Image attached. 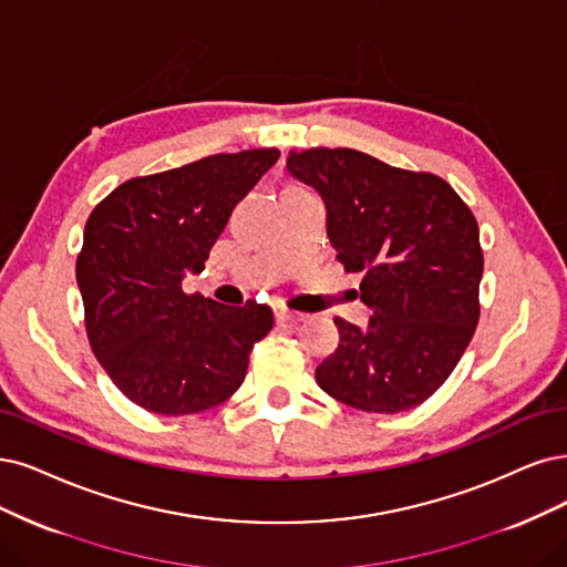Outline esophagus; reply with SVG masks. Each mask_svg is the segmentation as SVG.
<instances>
[{"label":"esophagus","mask_w":567,"mask_h":567,"mask_svg":"<svg viewBox=\"0 0 567 567\" xmlns=\"http://www.w3.org/2000/svg\"><path fill=\"white\" fill-rule=\"evenodd\" d=\"M308 316L306 312H297V310H289V308H276V320L278 322H303Z\"/></svg>","instance_id":"esophagus-1"}]
</instances>
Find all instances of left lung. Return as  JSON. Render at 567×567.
Segmentation results:
<instances>
[{"label": "left lung", "mask_w": 567, "mask_h": 567, "mask_svg": "<svg viewBox=\"0 0 567 567\" xmlns=\"http://www.w3.org/2000/svg\"><path fill=\"white\" fill-rule=\"evenodd\" d=\"M289 175L316 188L327 236L362 272L367 327L337 318L341 343L318 385L352 409L400 413L449 379L478 322V226L451 184L354 150L291 152Z\"/></svg>", "instance_id": "1"}]
</instances>
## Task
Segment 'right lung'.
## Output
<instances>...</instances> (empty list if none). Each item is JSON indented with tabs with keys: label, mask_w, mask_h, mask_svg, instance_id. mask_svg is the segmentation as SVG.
<instances>
[{
	"label": "right lung",
	"mask_w": 567,
	"mask_h": 567,
	"mask_svg": "<svg viewBox=\"0 0 567 567\" xmlns=\"http://www.w3.org/2000/svg\"><path fill=\"white\" fill-rule=\"evenodd\" d=\"M278 158V150L207 156L123 182L91 213L76 259L89 341L137 406L203 413L245 381L272 310L184 295L182 280L205 268L236 203Z\"/></svg>",
	"instance_id": "right-lung-1"
}]
</instances>
